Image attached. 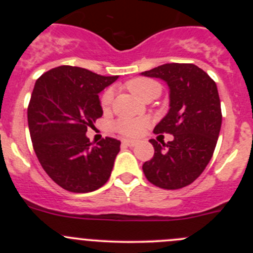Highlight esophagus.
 I'll list each match as a JSON object with an SVG mask.
<instances>
[{
	"instance_id": "obj_1",
	"label": "esophagus",
	"mask_w": 253,
	"mask_h": 253,
	"mask_svg": "<svg viewBox=\"0 0 253 253\" xmlns=\"http://www.w3.org/2000/svg\"><path fill=\"white\" fill-rule=\"evenodd\" d=\"M137 141H133V139H124L122 141V144L124 145H127V147H134V145H137Z\"/></svg>"
}]
</instances>
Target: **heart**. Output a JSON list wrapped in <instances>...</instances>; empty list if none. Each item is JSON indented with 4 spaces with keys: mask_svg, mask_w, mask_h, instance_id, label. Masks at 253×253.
Segmentation results:
<instances>
[{
    "mask_svg": "<svg viewBox=\"0 0 253 253\" xmlns=\"http://www.w3.org/2000/svg\"><path fill=\"white\" fill-rule=\"evenodd\" d=\"M126 86L133 95L142 99V100L145 96L152 95V94L159 95L160 90H162V86L158 82L148 78H134L129 81L126 84ZM112 100H114V91H112V89H108L103 94L100 100L103 110H108L110 108ZM147 125L148 122L143 119H120L114 124V128L125 136L136 137L142 133Z\"/></svg>",
    "mask_w": 253,
    "mask_h": 253,
    "instance_id": "obj_1",
    "label": "heart"
}]
</instances>
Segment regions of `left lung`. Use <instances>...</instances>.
Returning a JSON list of instances; mask_svg holds the SVG:
<instances>
[{
	"label": "left lung",
	"instance_id": "1",
	"mask_svg": "<svg viewBox=\"0 0 253 253\" xmlns=\"http://www.w3.org/2000/svg\"><path fill=\"white\" fill-rule=\"evenodd\" d=\"M141 75L162 79L169 86V111L154 133L174 136L168 144L150 139L154 157L143 164V172L158 187L182 188L202 174L215 149L221 127L218 88L192 63H165Z\"/></svg>",
	"mask_w": 253,
	"mask_h": 253
}]
</instances>
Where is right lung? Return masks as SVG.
I'll return each mask as SVG.
<instances>
[{"instance_id":"add662e5","label":"right lung","mask_w":253,"mask_h":253,"mask_svg":"<svg viewBox=\"0 0 253 253\" xmlns=\"http://www.w3.org/2000/svg\"><path fill=\"white\" fill-rule=\"evenodd\" d=\"M117 78L60 66L35 82L28 106L34 152L46 174L70 192H91L110 177L121 142L106 137L91 145L85 133L103 116L99 93Z\"/></svg>"}]
</instances>
